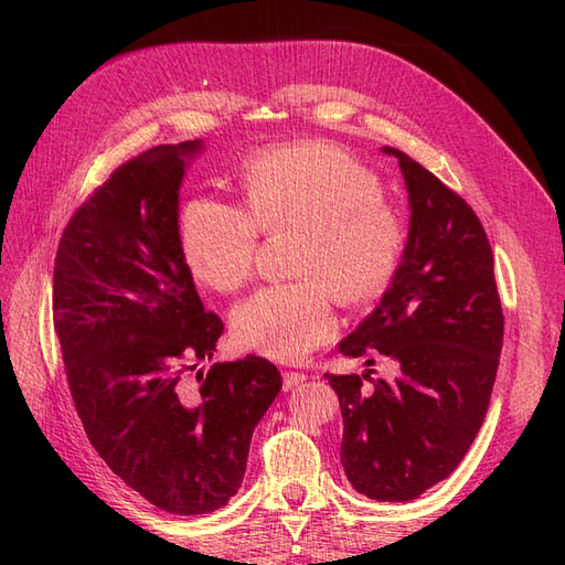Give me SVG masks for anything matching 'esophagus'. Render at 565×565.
Masks as SVG:
<instances>
[{"mask_svg":"<svg viewBox=\"0 0 565 565\" xmlns=\"http://www.w3.org/2000/svg\"><path fill=\"white\" fill-rule=\"evenodd\" d=\"M303 382H306V374L303 372H285L282 374V388L285 391H295Z\"/></svg>","mask_w":565,"mask_h":565,"instance_id":"esophagus-1","label":"esophagus"}]
</instances>
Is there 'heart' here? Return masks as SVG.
Listing matches in <instances>:
<instances>
[{
	"mask_svg": "<svg viewBox=\"0 0 565 565\" xmlns=\"http://www.w3.org/2000/svg\"><path fill=\"white\" fill-rule=\"evenodd\" d=\"M247 207L198 195L181 212L185 262L216 292H235L254 273L264 233L301 231L295 282L268 285L233 309L237 344L276 361H301L334 337L337 295L380 297L405 249V218L382 195L372 169L328 141L280 146L245 172Z\"/></svg>",
	"mask_w": 565,
	"mask_h": 565,
	"instance_id": "b5f03b06",
	"label": "heart"
}]
</instances>
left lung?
I'll use <instances>...</instances> for the list:
<instances>
[{
    "mask_svg": "<svg viewBox=\"0 0 565 565\" xmlns=\"http://www.w3.org/2000/svg\"><path fill=\"white\" fill-rule=\"evenodd\" d=\"M409 231L377 309L341 339L351 358L382 353L393 380L324 374L339 396L341 465L370 500H415L448 478L486 419L500 365L504 316L492 249L476 212L403 150ZM372 361H367L370 365Z\"/></svg>",
    "mask_w": 565,
    "mask_h": 565,
    "instance_id": "left-lung-1",
    "label": "left lung"
}]
</instances>
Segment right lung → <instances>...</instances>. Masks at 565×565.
<instances>
[{"instance_id":"obj_1","label":"right lung","mask_w":565,"mask_h":565,"mask_svg":"<svg viewBox=\"0 0 565 565\" xmlns=\"http://www.w3.org/2000/svg\"><path fill=\"white\" fill-rule=\"evenodd\" d=\"M200 150V139L156 146L119 164L67 221L54 266V328L84 431L115 476L179 516L233 498L282 388L259 355L184 382L224 332L179 235V188Z\"/></svg>"}]
</instances>
